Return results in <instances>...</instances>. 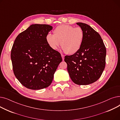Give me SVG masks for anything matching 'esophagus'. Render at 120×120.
Returning a JSON list of instances; mask_svg holds the SVG:
<instances>
[{"label":"esophagus","mask_w":120,"mask_h":120,"mask_svg":"<svg viewBox=\"0 0 120 120\" xmlns=\"http://www.w3.org/2000/svg\"><path fill=\"white\" fill-rule=\"evenodd\" d=\"M61 56H62V60H64V57H65V56L63 54H61Z\"/></svg>","instance_id":"34e87169"}]
</instances>
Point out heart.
I'll return each instance as SVG.
<instances>
[{
    "mask_svg": "<svg viewBox=\"0 0 120 120\" xmlns=\"http://www.w3.org/2000/svg\"><path fill=\"white\" fill-rule=\"evenodd\" d=\"M53 35L48 34L46 40L49 47L56 49L59 46L67 53L72 54L77 52L82 45L85 34L83 29L69 25H62L53 31Z\"/></svg>",
    "mask_w": 120,
    "mask_h": 120,
    "instance_id": "b5f03b06",
    "label": "heart"
}]
</instances>
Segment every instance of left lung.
I'll return each instance as SVG.
<instances>
[{
    "mask_svg": "<svg viewBox=\"0 0 120 120\" xmlns=\"http://www.w3.org/2000/svg\"><path fill=\"white\" fill-rule=\"evenodd\" d=\"M83 29L85 37L77 52L66 55L65 61L71 80L78 85H87L98 80L105 65L106 48L100 34L86 24L76 23Z\"/></svg>",
    "mask_w": 120,
    "mask_h": 120,
    "instance_id": "8db88e82",
    "label": "left lung"
}]
</instances>
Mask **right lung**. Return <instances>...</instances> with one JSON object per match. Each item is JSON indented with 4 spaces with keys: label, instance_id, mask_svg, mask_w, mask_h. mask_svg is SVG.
Instances as JSON below:
<instances>
[{
    "label": "right lung",
    "instance_id": "right-lung-1",
    "mask_svg": "<svg viewBox=\"0 0 120 120\" xmlns=\"http://www.w3.org/2000/svg\"><path fill=\"white\" fill-rule=\"evenodd\" d=\"M52 29L49 25L33 24L15 40L11 54L14 73L28 89L38 90L48 87L62 61L60 53L46 42V37Z\"/></svg>",
    "mask_w": 120,
    "mask_h": 120
}]
</instances>
